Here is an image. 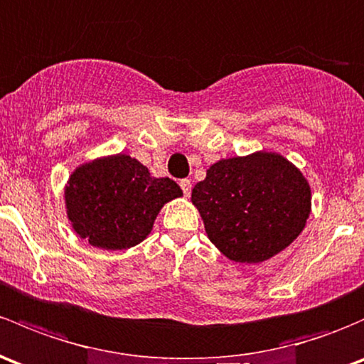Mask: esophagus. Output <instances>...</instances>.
I'll return each instance as SVG.
<instances>
[{
    "label": "esophagus",
    "instance_id": "34e87169",
    "mask_svg": "<svg viewBox=\"0 0 364 364\" xmlns=\"http://www.w3.org/2000/svg\"><path fill=\"white\" fill-rule=\"evenodd\" d=\"M179 186H181L185 197H188V195L192 193V181H190V179H181V181H179Z\"/></svg>",
    "mask_w": 364,
    "mask_h": 364
}]
</instances>
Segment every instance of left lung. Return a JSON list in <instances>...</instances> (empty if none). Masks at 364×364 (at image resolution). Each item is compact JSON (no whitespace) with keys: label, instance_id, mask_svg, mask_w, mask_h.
Listing matches in <instances>:
<instances>
[{"label":"left lung","instance_id":"obj_1","mask_svg":"<svg viewBox=\"0 0 364 364\" xmlns=\"http://www.w3.org/2000/svg\"><path fill=\"white\" fill-rule=\"evenodd\" d=\"M209 240L227 258L259 263L300 235L311 213V186L277 153L213 164L192 190Z\"/></svg>","mask_w":364,"mask_h":364}]
</instances>
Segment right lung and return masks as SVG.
<instances>
[{
	"instance_id": "obj_1",
	"label": "right lung",
	"mask_w": 364,
	"mask_h": 364,
	"mask_svg": "<svg viewBox=\"0 0 364 364\" xmlns=\"http://www.w3.org/2000/svg\"><path fill=\"white\" fill-rule=\"evenodd\" d=\"M178 183L151 178L129 155L83 164L66 186L68 218L82 239L101 250H127L146 239L166 202L181 197Z\"/></svg>"
}]
</instances>
